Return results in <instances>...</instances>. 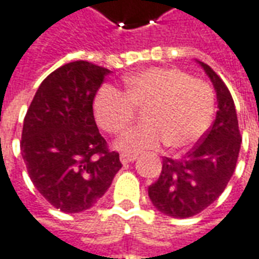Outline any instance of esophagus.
<instances>
[{"label": "esophagus", "mask_w": 259, "mask_h": 259, "mask_svg": "<svg viewBox=\"0 0 259 259\" xmlns=\"http://www.w3.org/2000/svg\"><path fill=\"white\" fill-rule=\"evenodd\" d=\"M135 159H137V156H134V155H126V153H121L120 155V160L122 164H126V163H133Z\"/></svg>", "instance_id": "1"}]
</instances>
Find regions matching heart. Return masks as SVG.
Here are the masks:
<instances>
[{"label":"heart","instance_id":"b5f03b06","mask_svg":"<svg viewBox=\"0 0 259 259\" xmlns=\"http://www.w3.org/2000/svg\"><path fill=\"white\" fill-rule=\"evenodd\" d=\"M125 92L106 85L97 92L93 113L99 125L121 134L145 107L142 125L130 130L117 142L128 153L156 149L191 148L208 131L214 113V92L208 82L177 68L153 67L124 78Z\"/></svg>","mask_w":259,"mask_h":259}]
</instances>
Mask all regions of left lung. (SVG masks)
Segmentation results:
<instances>
[{"label": "left lung", "mask_w": 259, "mask_h": 259, "mask_svg": "<svg viewBox=\"0 0 259 259\" xmlns=\"http://www.w3.org/2000/svg\"><path fill=\"white\" fill-rule=\"evenodd\" d=\"M199 64L216 91V118L190 152L180 159L163 157L160 176L148 188L157 210L180 219L202 212L225 191L241 145L237 113L226 83L209 65Z\"/></svg>", "instance_id": "8db88e82"}]
</instances>
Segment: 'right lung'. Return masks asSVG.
<instances>
[{"label": "right lung", "instance_id": "obj_1", "mask_svg": "<svg viewBox=\"0 0 259 259\" xmlns=\"http://www.w3.org/2000/svg\"><path fill=\"white\" fill-rule=\"evenodd\" d=\"M109 72L88 61L57 68L38 86L23 120L21 152L29 177L65 213L96 205L122 166L93 115V100Z\"/></svg>", "mask_w": 259, "mask_h": 259}]
</instances>
